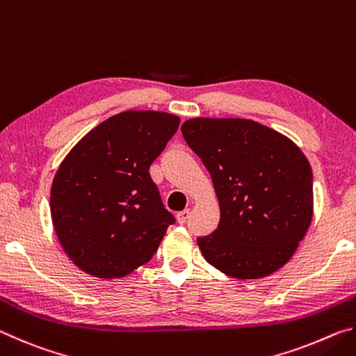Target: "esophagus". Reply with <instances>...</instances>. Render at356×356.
I'll list each match as a JSON object with an SVG mask.
<instances>
[{
    "mask_svg": "<svg viewBox=\"0 0 356 356\" xmlns=\"http://www.w3.org/2000/svg\"><path fill=\"white\" fill-rule=\"evenodd\" d=\"M188 216H190V209H185V210H182V212L177 213V221L180 222V225H185L186 220H188Z\"/></svg>",
    "mask_w": 356,
    "mask_h": 356,
    "instance_id": "34e87169",
    "label": "esophagus"
}]
</instances>
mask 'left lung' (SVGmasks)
Here are the masks:
<instances>
[{
  "mask_svg": "<svg viewBox=\"0 0 356 356\" xmlns=\"http://www.w3.org/2000/svg\"><path fill=\"white\" fill-rule=\"evenodd\" d=\"M182 135L212 176L218 227L197 245L206 261L237 280L280 270L312 220V171L305 154L250 119L195 118Z\"/></svg>",
  "mask_w": 356,
  "mask_h": 356,
  "instance_id": "obj_1",
  "label": "left lung"
}]
</instances>
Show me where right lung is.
<instances>
[{"instance_id":"1","label":"right lung","mask_w":356,"mask_h":356,"mask_svg":"<svg viewBox=\"0 0 356 356\" xmlns=\"http://www.w3.org/2000/svg\"><path fill=\"white\" fill-rule=\"evenodd\" d=\"M161 111H124L92 129L53 179L50 210L70 261L95 278L149 262L176 218L149 174L179 129Z\"/></svg>"}]
</instances>
